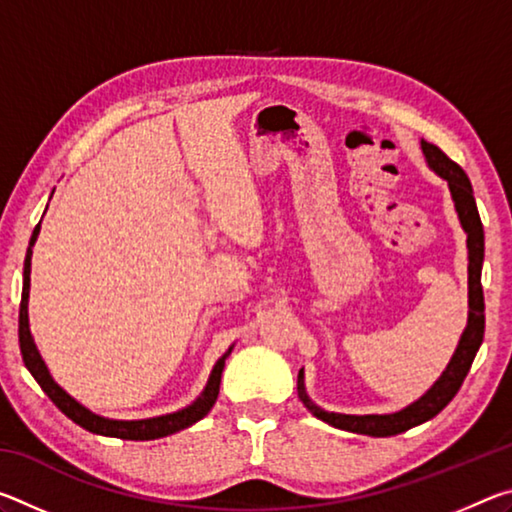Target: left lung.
Segmentation results:
<instances>
[{"label": "left lung", "instance_id": "1", "mask_svg": "<svg viewBox=\"0 0 512 512\" xmlns=\"http://www.w3.org/2000/svg\"><path fill=\"white\" fill-rule=\"evenodd\" d=\"M420 149L424 153V162L427 167L438 173L440 178L447 180L449 194L456 207L458 221L467 235V325L463 329L461 339H458L456 350L449 359L447 368L443 370L433 386L418 400L404 406L402 411L395 413H368V415H350V413H334L320 409L316 402H311L305 388V370L298 372V397L302 404L307 406L311 415H316L318 420L332 424L336 429L363 433V436H397L411 427L427 422L445 409V406L454 400V395L461 388L463 379L470 372L472 361L479 352L483 343V329H485V305H483V289H481V268H483V225L479 210H476L474 192L470 178L465 176V171L458 167L454 160H449L447 155L438 149L436 144H429L420 140Z\"/></svg>", "mask_w": 512, "mask_h": 512}]
</instances>
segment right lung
<instances>
[{"mask_svg": "<svg viewBox=\"0 0 512 512\" xmlns=\"http://www.w3.org/2000/svg\"><path fill=\"white\" fill-rule=\"evenodd\" d=\"M40 235V223L33 230L29 248H27V257H24V273H22V302H20V350H22V359L24 366L29 368L33 379L38 381L42 391L49 395V400L54 402L60 411H63L69 420L79 424V427L88 429L97 436H108V438H124V440H155V438H164L171 436L180 429H187L196 424L198 420H203L207 413L219 397V386H221V372L225 368V359L230 357V352L235 345H230L228 352L214 363V368L210 372V379L203 388V393L196 397V400L185 406V409L173 411V413H164V415H155V418H144V420H112V418H103V415L90 411L88 406H83L81 402H76L72 395H69L58 381L51 377V372L47 368L45 359L40 357V352L36 348V341H33L31 327H29V289H31V255H33V246H36Z\"/></svg>", "mask_w": 512, "mask_h": 512, "instance_id": "1", "label": "right lung"}]
</instances>
